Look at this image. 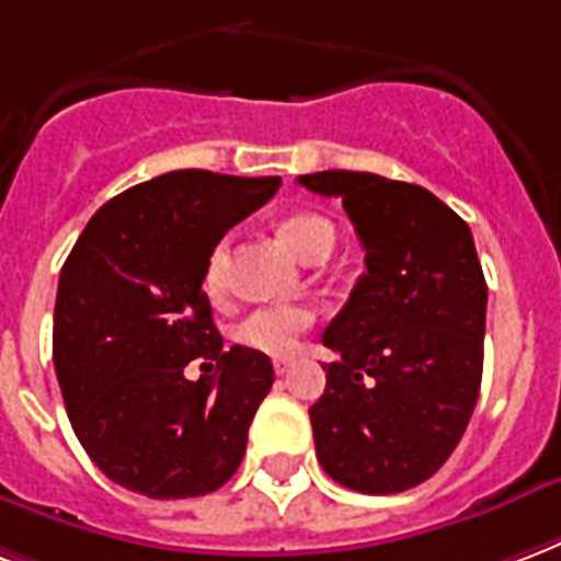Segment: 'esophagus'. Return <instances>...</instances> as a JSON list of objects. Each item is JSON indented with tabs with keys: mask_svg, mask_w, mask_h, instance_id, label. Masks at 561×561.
<instances>
[{
	"mask_svg": "<svg viewBox=\"0 0 561 561\" xmlns=\"http://www.w3.org/2000/svg\"><path fill=\"white\" fill-rule=\"evenodd\" d=\"M273 368H276V375H288L294 368L291 356H279V359H273Z\"/></svg>",
	"mask_w": 561,
	"mask_h": 561,
	"instance_id": "1",
	"label": "esophagus"
}]
</instances>
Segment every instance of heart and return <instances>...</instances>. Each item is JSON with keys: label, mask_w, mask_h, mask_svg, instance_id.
I'll use <instances>...</instances> for the list:
<instances>
[{"label": "heart", "mask_w": 561, "mask_h": 561, "mask_svg": "<svg viewBox=\"0 0 561 561\" xmlns=\"http://www.w3.org/2000/svg\"><path fill=\"white\" fill-rule=\"evenodd\" d=\"M282 240L300 255L302 261H323L335 247V228L323 217L314 214H294V217L282 219L279 226ZM226 261H228V243L219 240L217 247L210 249L205 261V291L210 297L222 294V282H226ZM314 312L302 302H273V306H259L238 321L234 327V342L240 347H249L255 354L267 356H288L297 351L300 335L312 327Z\"/></svg>", "instance_id": "1"}]
</instances>
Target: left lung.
Returning <instances> with one entry per match:
<instances>
[{"instance_id": "obj_1", "label": "left lung", "mask_w": 561, "mask_h": 561, "mask_svg": "<svg viewBox=\"0 0 561 561\" xmlns=\"http://www.w3.org/2000/svg\"><path fill=\"white\" fill-rule=\"evenodd\" d=\"M297 181L342 198L365 249L323 333L339 359L309 408L314 451L351 491H408L449 460L479 401L488 285L472 231L425 186L344 169Z\"/></svg>"}]
</instances>
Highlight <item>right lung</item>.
Wrapping results in <instances>:
<instances>
[{
    "mask_svg": "<svg viewBox=\"0 0 561 561\" xmlns=\"http://www.w3.org/2000/svg\"><path fill=\"white\" fill-rule=\"evenodd\" d=\"M279 184L165 172L110 198L70 249L53 314L56 377L82 449L127 491L186 500L238 472L273 365L240 344L222 351L202 282L210 249ZM193 358L215 375L186 381Z\"/></svg>",
    "mask_w": 561,
    "mask_h": 561,
    "instance_id": "1",
    "label": "right lung"
}]
</instances>
